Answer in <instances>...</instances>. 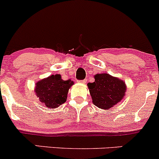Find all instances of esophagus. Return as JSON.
I'll use <instances>...</instances> for the list:
<instances>
[{
    "label": "esophagus",
    "instance_id": "esophagus-1",
    "mask_svg": "<svg viewBox=\"0 0 159 159\" xmlns=\"http://www.w3.org/2000/svg\"><path fill=\"white\" fill-rule=\"evenodd\" d=\"M80 83H83V84H85V83H86V80H81V81H80Z\"/></svg>",
    "mask_w": 159,
    "mask_h": 159
}]
</instances>
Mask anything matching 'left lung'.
Returning <instances> with one entry per match:
<instances>
[{
  "label": "left lung",
  "instance_id": "8db88e82",
  "mask_svg": "<svg viewBox=\"0 0 159 159\" xmlns=\"http://www.w3.org/2000/svg\"><path fill=\"white\" fill-rule=\"evenodd\" d=\"M94 79L87 86L93 103L99 109L109 110L124 98L127 89L125 81L109 73H98Z\"/></svg>",
  "mask_w": 159,
  "mask_h": 159
}]
</instances>
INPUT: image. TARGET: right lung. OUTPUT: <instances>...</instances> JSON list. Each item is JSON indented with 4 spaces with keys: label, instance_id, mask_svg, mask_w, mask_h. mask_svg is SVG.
Segmentation results:
<instances>
[{
    "label": "right lung",
    "instance_id": "obj_1",
    "mask_svg": "<svg viewBox=\"0 0 159 159\" xmlns=\"http://www.w3.org/2000/svg\"><path fill=\"white\" fill-rule=\"evenodd\" d=\"M73 84L71 80H63L60 74L51 75L37 82L34 92L47 107L56 109L66 102L69 89Z\"/></svg>",
    "mask_w": 159,
    "mask_h": 159
}]
</instances>
